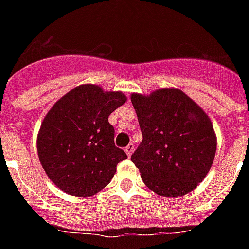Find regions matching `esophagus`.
<instances>
[{
  "label": "esophagus",
  "mask_w": 249,
  "mask_h": 249,
  "mask_svg": "<svg viewBox=\"0 0 249 249\" xmlns=\"http://www.w3.org/2000/svg\"><path fill=\"white\" fill-rule=\"evenodd\" d=\"M133 151H134V144L133 143H129L126 147H125V152H126V155L128 156H132Z\"/></svg>",
  "instance_id": "34e87169"
}]
</instances>
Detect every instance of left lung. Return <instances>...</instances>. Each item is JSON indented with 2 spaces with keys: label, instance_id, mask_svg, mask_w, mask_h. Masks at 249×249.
<instances>
[{
  "label": "left lung",
  "instance_id": "8db88e82",
  "mask_svg": "<svg viewBox=\"0 0 249 249\" xmlns=\"http://www.w3.org/2000/svg\"><path fill=\"white\" fill-rule=\"evenodd\" d=\"M143 140L132 161L144 185L160 196H182L200 183L212 166L217 138L208 115L174 88L150 95L132 94Z\"/></svg>",
  "mask_w": 249,
  "mask_h": 249
}]
</instances>
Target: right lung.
Listing matches in <instances>:
<instances>
[{
  "instance_id": "add662e5",
  "label": "right lung",
  "mask_w": 249,
  "mask_h": 249,
  "mask_svg": "<svg viewBox=\"0 0 249 249\" xmlns=\"http://www.w3.org/2000/svg\"><path fill=\"white\" fill-rule=\"evenodd\" d=\"M125 101L121 91H103L101 86L85 84L53 106L41 124L37 152L58 189L85 197L111 182L126 154L115 146L108 116Z\"/></svg>"
}]
</instances>
